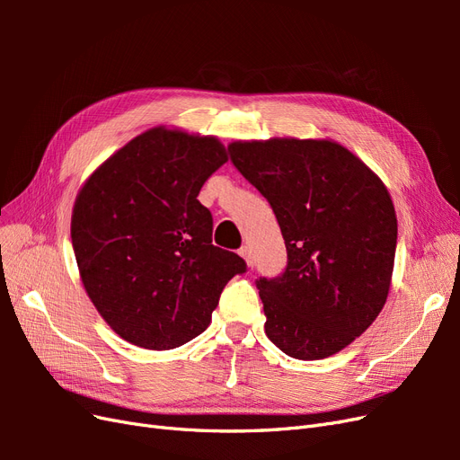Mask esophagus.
I'll use <instances>...</instances> for the list:
<instances>
[{"label":"esophagus","mask_w":460,"mask_h":460,"mask_svg":"<svg viewBox=\"0 0 460 460\" xmlns=\"http://www.w3.org/2000/svg\"><path fill=\"white\" fill-rule=\"evenodd\" d=\"M240 255H242V257H243V261L247 262V267H253V264H255V259H253L252 249H249L247 245H243V247L240 249Z\"/></svg>","instance_id":"1"}]
</instances>
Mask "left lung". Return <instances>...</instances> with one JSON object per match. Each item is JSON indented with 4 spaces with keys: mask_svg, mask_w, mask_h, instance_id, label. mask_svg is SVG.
Listing matches in <instances>:
<instances>
[{
    "mask_svg": "<svg viewBox=\"0 0 460 460\" xmlns=\"http://www.w3.org/2000/svg\"><path fill=\"white\" fill-rule=\"evenodd\" d=\"M230 157L269 199L280 225L286 272L261 278L264 332L301 360L355 341L392 286L397 217L380 176L333 140L232 142Z\"/></svg>",
    "mask_w": 460,
    "mask_h": 460,
    "instance_id": "1",
    "label": "left lung"
}]
</instances>
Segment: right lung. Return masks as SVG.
<instances>
[{
  "label": "right lung",
  "instance_id": "1",
  "mask_svg": "<svg viewBox=\"0 0 460 460\" xmlns=\"http://www.w3.org/2000/svg\"><path fill=\"white\" fill-rule=\"evenodd\" d=\"M228 161L217 136L155 127L103 161L82 184L71 218L80 280L122 340L174 349L211 324L240 255L213 245L198 199Z\"/></svg>",
  "mask_w": 460,
  "mask_h": 460
}]
</instances>
